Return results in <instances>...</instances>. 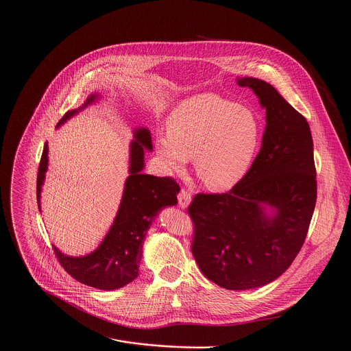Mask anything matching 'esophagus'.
Returning <instances> with one entry per match:
<instances>
[{
    "label": "esophagus",
    "mask_w": 351,
    "mask_h": 351,
    "mask_svg": "<svg viewBox=\"0 0 351 351\" xmlns=\"http://www.w3.org/2000/svg\"><path fill=\"white\" fill-rule=\"evenodd\" d=\"M178 201H179L180 208H187L189 204H190V201H191V194H190L187 190L182 189V190L179 191V194H178Z\"/></svg>",
    "instance_id": "esophagus-1"
}]
</instances>
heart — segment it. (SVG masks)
Returning a JSON list of instances; mask_svg holds the SVG:
<instances>
[{"mask_svg": "<svg viewBox=\"0 0 351 351\" xmlns=\"http://www.w3.org/2000/svg\"><path fill=\"white\" fill-rule=\"evenodd\" d=\"M263 136L261 115L248 106L216 93L182 100L169 114L167 131L154 142L156 154L169 175L194 171L210 190L239 184L252 168Z\"/></svg>", "mask_w": 351, "mask_h": 351, "instance_id": "b5f03b06", "label": "heart"}]
</instances>
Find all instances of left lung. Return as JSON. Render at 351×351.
Listing matches in <instances>:
<instances>
[{
	"mask_svg": "<svg viewBox=\"0 0 351 351\" xmlns=\"http://www.w3.org/2000/svg\"><path fill=\"white\" fill-rule=\"evenodd\" d=\"M266 108L262 147L248 175L227 193L194 195L191 252L202 274L244 291L278 278L306 240L317 201L308 123L266 81L237 78ZM270 207L271 214L265 209Z\"/></svg>",
	"mask_w": 351,
	"mask_h": 351,
	"instance_id": "left-lung-1",
	"label": "left lung"
}]
</instances>
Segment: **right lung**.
Instances as JSON below:
<instances>
[{"mask_svg":"<svg viewBox=\"0 0 351 351\" xmlns=\"http://www.w3.org/2000/svg\"><path fill=\"white\" fill-rule=\"evenodd\" d=\"M96 97V95H90L82 107L67 111L58 123V127L95 101ZM134 134L135 141H132L130 149V176L125 182L121 204L100 245L89 255L78 258L67 256L53 245L59 263L73 278L103 291L123 288L138 277L146 232L162 208L178 204L176 194L180 190L172 178L142 173L145 168V150L153 149L152 136L146 128H139ZM47 169L48 143L44 146L37 175L38 208Z\"/></svg>","mask_w":351,"mask_h":351,"instance_id":"right-lung-1","label":"right lung"}]
</instances>
